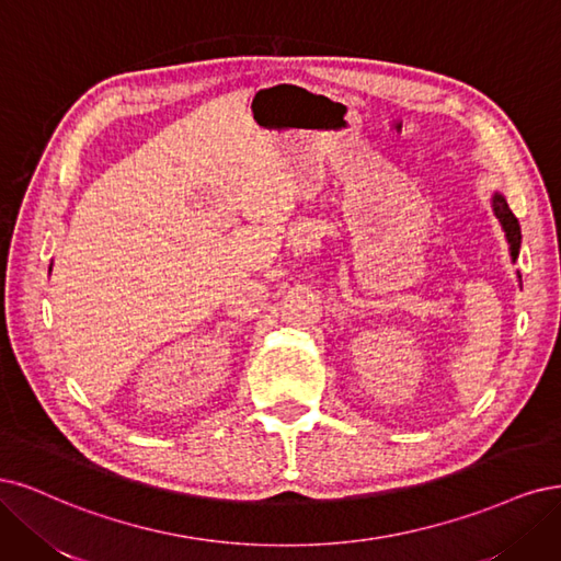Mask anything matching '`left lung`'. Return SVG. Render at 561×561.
I'll use <instances>...</instances> for the list:
<instances>
[{
	"label": "left lung",
	"mask_w": 561,
	"mask_h": 561,
	"mask_svg": "<svg viewBox=\"0 0 561 561\" xmlns=\"http://www.w3.org/2000/svg\"><path fill=\"white\" fill-rule=\"evenodd\" d=\"M492 207H494L496 219L501 221V226H503V230H505V240H508V244H511V256H513V263H515L517 256H519V242H522L519 224H517L515 214L511 211L508 203H505V197H503L501 193H494ZM517 277H519V273H517Z\"/></svg>",
	"instance_id": "left-lung-1"
}]
</instances>
